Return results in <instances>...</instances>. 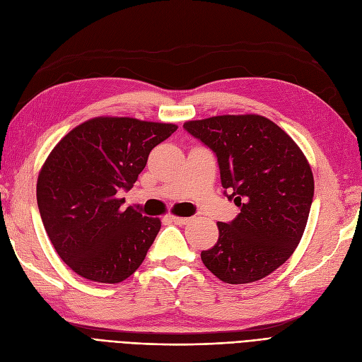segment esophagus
Returning <instances> with one entry per match:
<instances>
[{"label": "esophagus", "mask_w": 362, "mask_h": 362, "mask_svg": "<svg viewBox=\"0 0 362 362\" xmlns=\"http://www.w3.org/2000/svg\"><path fill=\"white\" fill-rule=\"evenodd\" d=\"M172 222L177 223V225H187L190 222V217H181V216H170Z\"/></svg>", "instance_id": "esophagus-1"}]
</instances>
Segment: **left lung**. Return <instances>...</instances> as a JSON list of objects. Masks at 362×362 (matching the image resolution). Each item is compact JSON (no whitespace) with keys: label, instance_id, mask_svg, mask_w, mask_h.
<instances>
[{"label":"left lung","instance_id":"left-lung-1","mask_svg":"<svg viewBox=\"0 0 362 362\" xmlns=\"http://www.w3.org/2000/svg\"><path fill=\"white\" fill-rule=\"evenodd\" d=\"M184 129L214 152L231 193L225 194L240 208L233 222H217L218 240L201 252L202 262L226 284L266 278L291 257L308 222V160L286 131L259 115L189 120Z\"/></svg>","mask_w":362,"mask_h":362}]
</instances>
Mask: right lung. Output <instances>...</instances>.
Wrapping results in <instances>:
<instances>
[{"instance_id":"obj_1","label":"right lung","mask_w":362,"mask_h":362,"mask_svg":"<svg viewBox=\"0 0 362 362\" xmlns=\"http://www.w3.org/2000/svg\"><path fill=\"white\" fill-rule=\"evenodd\" d=\"M177 125L100 116L75 127L39 172L37 206L59 257L89 281L117 284L140 267L161 228L158 217L122 208L149 152Z\"/></svg>"}]
</instances>
